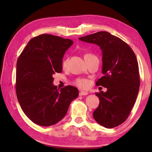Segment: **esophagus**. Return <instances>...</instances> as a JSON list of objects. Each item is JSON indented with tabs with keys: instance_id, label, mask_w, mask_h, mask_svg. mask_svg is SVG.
<instances>
[{
	"instance_id": "obj_1",
	"label": "esophagus",
	"mask_w": 152,
	"mask_h": 152,
	"mask_svg": "<svg viewBox=\"0 0 152 152\" xmlns=\"http://www.w3.org/2000/svg\"><path fill=\"white\" fill-rule=\"evenodd\" d=\"M88 94V92H86V91H81L80 92V96H85V95H87Z\"/></svg>"
}]
</instances>
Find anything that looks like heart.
<instances>
[{"mask_svg":"<svg viewBox=\"0 0 152 152\" xmlns=\"http://www.w3.org/2000/svg\"><path fill=\"white\" fill-rule=\"evenodd\" d=\"M93 56L91 53H87L85 56H84V58H86V57H89V56ZM67 61H68V60L66 59V60H64L63 61V66L65 67L67 64ZM75 84L76 86H79L80 88H86L87 86H88V82L87 80L86 79H81V78H78V79H76V81H75Z\"/></svg>","mask_w":152,"mask_h":152,"instance_id":"obj_1","label":"heart"}]
</instances>
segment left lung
Segmentation results:
<instances>
[{"instance_id":"8db88e82","label":"left lung","mask_w":152,"mask_h":152,"mask_svg":"<svg viewBox=\"0 0 152 152\" xmlns=\"http://www.w3.org/2000/svg\"><path fill=\"white\" fill-rule=\"evenodd\" d=\"M79 39L96 44L102 50L104 76L96 84L105 87L107 91L95 92L100 102L93 113L94 119L106 128L117 127L127 119L140 90L136 56L127 43L107 31L95 33Z\"/></svg>"}]
</instances>
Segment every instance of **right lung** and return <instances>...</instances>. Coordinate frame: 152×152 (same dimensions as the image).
Returning <instances> with one entry per match:
<instances>
[{"mask_svg":"<svg viewBox=\"0 0 152 152\" xmlns=\"http://www.w3.org/2000/svg\"><path fill=\"white\" fill-rule=\"evenodd\" d=\"M72 40L50 34L32 38L17 62L16 93L20 107L38 125L51 126L65 116L78 90L53 84V74L62 71V59Z\"/></svg>","mask_w":152,"mask_h":152,"instance_id":"add662e5","label":"right lung"}]
</instances>
